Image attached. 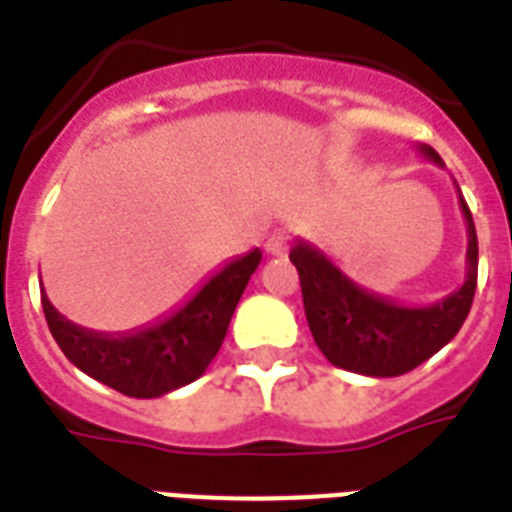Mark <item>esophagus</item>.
<instances>
[{"label":"esophagus","instance_id":"1","mask_svg":"<svg viewBox=\"0 0 512 512\" xmlns=\"http://www.w3.org/2000/svg\"><path fill=\"white\" fill-rule=\"evenodd\" d=\"M265 249H268V255L273 257H284L289 249V233L287 231H273L265 241Z\"/></svg>","mask_w":512,"mask_h":512}]
</instances>
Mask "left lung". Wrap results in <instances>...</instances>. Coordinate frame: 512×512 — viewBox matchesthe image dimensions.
I'll return each instance as SVG.
<instances>
[{"mask_svg": "<svg viewBox=\"0 0 512 512\" xmlns=\"http://www.w3.org/2000/svg\"><path fill=\"white\" fill-rule=\"evenodd\" d=\"M420 154L444 167L430 146H420ZM460 209L468 223L465 284L444 300L417 308L358 287L321 249L297 239L289 260L300 273L305 319L313 340L332 364L366 377H398L428 361L460 332L478 281L476 225L462 193Z\"/></svg>", "mask_w": 512, "mask_h": 512, "instance_id": "1", "label": "left lung"}]
</instances>
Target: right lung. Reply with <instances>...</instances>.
Instances as JSON below:
<instances>
[{
    "label": "right lung",
    "instance_id": "obj_1",
    "mask_svg": "<svg viewBox=\"0 0 512 512\" xmlns=\"http://www.w3.org/2000/svg\"><path fill=\"white\" fill-rule=\"evenodd\" d=\"M263 255L252 249L223 265L196 295L167 319L127 335L84 329L55 311L42 287L52 337L76 369L132 398H159L207 372L223 345L231 316Z\"/></svg>",
    "mask_w": 512,
    "mask_h": 512
}]
</instances>
